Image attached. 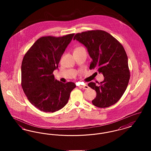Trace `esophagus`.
I'll return each instance as SVG.
<instances>
[{"label": "esophagus", "instance_id": "34e87169", "mask_svg": "<svg viewBox=\"0 0 151 151\" xmlns=\"http://www.w3.org/2000/svg\"><path fill=\"white\" fill-rule=\"evenodd\" d=\"M79 87L81 88H83V89H88V88H89V86H88L86 84V85H83V86H80Z\"/></svg>", "mask_w": 151, "mask_h": 151}]
</instances>
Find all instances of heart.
<instances>
[{"label":"heart","instance_id":"heart-1","mask_svg":"<svg viewBox=\"0 0 151 151\" xmlns=\"http://www.w3.org/2000/svg\"><path fill=\"white\" fill-rule=\"evenodd\" d=\"M82 48H83V47H80V46H79V47H77L75 49V50L74 51L79 50L81 49H82Z\"/></svg>","mask_w":151,"mask_h":151}]
</instances>
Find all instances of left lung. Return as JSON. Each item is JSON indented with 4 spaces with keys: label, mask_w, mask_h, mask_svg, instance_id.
Here are the masks:
<instances>
[{
    "label": "left lung",
    "mask_w": 151,
    "mask_h": 151,
    "mask_svg": "<svg viewBox=\"0 0 151 151\" xmlns=\"http://www.w3.org/2000/svg\"><path fill=\"white\" fill-rule=\"evenodd\" d=\"M75 40L86 47L92 59L89 69L95 68L104 76L100 83L88 84L96 92L92 104L101 108L115 104L124 93L130 77L128 58L122 44L101 30L77 33L73 37Z\"/></svg>",
    "instance_id": "obj_1"
}]
</instances>
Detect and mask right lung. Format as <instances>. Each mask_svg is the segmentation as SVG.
I'll return each instance as SVG.
<instances>
[{
    "mask_svg": "<svg viewBox=\"0 0 151 151\" xmlns=\"http://www.w3.org/2000/svg\"><path fill=\"white\" fill-rule=\"evenodd\" d=\"M74 35L42 37L22 59V88L29 102L43 112L53 113L63 108L76 87L74 83L55 80L52 73Z\"/></svg>",
    "mask_w": 151,
    "mask_h": 151,
    "instance_id": "add662e5",
    "label": "right lung"
}]
</instances>
